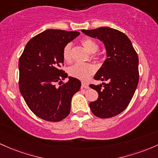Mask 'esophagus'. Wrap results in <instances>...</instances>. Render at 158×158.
Masks as SVG:
<instances>
[{
  "label": "esophagus",
  "mask_w": 158,
  "mask_h": 158,
  "mask_svg": "<svg viewBox=\"0 0 158 158\" xmlns=\"http://www.w3.org/2000/svg\"><path fill=\"white\" fill-rule=\"evenodd\" d=\"M81 84H82V87H84L85 89H88L89 88V84L85 81H82L81 82Z\"/></svg>",
  "instance_id": "obj_1"
}]
</instances>
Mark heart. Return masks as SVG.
Masks as SVG:
<instances>
[{
    "label": "heart",
    "mask_w": 158,
    "mask_h": 158,
    "mask_svg": "<svg viewBox=\"0 0 158 158\" xmlns=\"http://www.w3.org/2000/svg\"><path fill=\"white\" fill-rule=\"evenodd\" d=\"M81 43L89 53H95L98 51V45L95 40L89 38H86L81 41ZM63 60L67 63L72 60V45L67 44L63 51ZM95 71V65L91 63H76L69 67L68 69L69 74L76 78L84 80L93 74Z\"/></svg>",
    "instance_id": "obj_1"
}]
</instances>
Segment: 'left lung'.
<instances>
[{"label":"left lung","instance_id":"obj_1","mask_svg":"<svg viewBox=\"0 0 158 158\" xmlns=\"http://www.w3.org/2000/svg\"><path fill=\"white\" fill-rule=\"evenodd\" d=\"M81 31L102 41L107 52V59L94 77L107 83L89 85L98 93V99L89 103L90 110L97 117H113L125 110L135 93L139 82L137 54L128 37L117 30L102 27Z\"/></svg>","mask_w":158,"mask_h":158}]
</instances>
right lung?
Here are the masks:
<instances>
[{
	"mask_svg": "<svg viewBox=\"0 0 158 158\" xmlns=\"http://www.w3.org/2000/svg\"><path fill=\"white\" fill-rule=\"evenodd\" d=\"M79 35L77 31L46 30L27 42L19 59L21 94L32 112L46 121L67 117L72 96L81 88V81L70 76L63 86L54 85L68 77L60 69L64 62L63 51Z\"/></svg>",
	"mask_w": 158,
	"mask_h": 158,
	"instance_id": "right-lung-1",
	"label": "right lung"
}]
</instances>
